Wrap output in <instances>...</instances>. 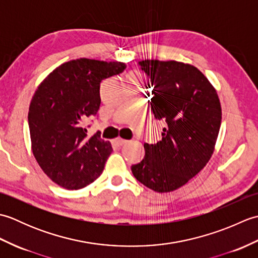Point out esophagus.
I'll use <instances>...</instances> for the list:
<instances>
[{"mask_svg":"<svg viewBox=\"0 0 258 258\" xmlns=\"http://www.w3.org/2000/svg\"><path fill=\"white\" fill-rule=\"evenodd\" d=\"M114 143L116 144V145H123V144H125V143H127V141L120 139V138H117V139L114 140Z\"/></svg>","mask_w":258,"mask_h":258,"instance_id":"34e87169","label":"esophagus"}]
</instances>
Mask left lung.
<instances>
[{
	"instance_id": "8db88e82",
	"label": "left lung",
	"mask_w": 258,
	"mask_h": 258,
	"mask_svg": "<svg viewBox=\"0 0 258 258\" xmlns=\"http://www.w3.org/2000/svg\"><path fill=\"white\" fill-rule=\"evenodd\" d=\"M139 65L152 89L151 112L165 127L160 142L144 144V158L131 169L146 187L167 193L185 185L210 161L221 127L220 98L193 65L158 59Z\"/></svg>"
}]
</instances>
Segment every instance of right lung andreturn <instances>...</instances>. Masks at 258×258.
I'll return each instance as SVG.
<instances>
[{
	"label": "right lung",
	"mask_w": 258,
	"mask_h": 258,
	"mask_svg": "<svg viewBox=\"0 0 258 258\" xmlns=\"http://www.w3.org/2000/svg\"><path fill=\"white\" fill-rule=\"evenodd\" d=\"M125 69L120 62L72 59L37 87L27 116L32 151L54 183L80 189L102 174L112 145L101 139V132L87 139L86 122L100 108L102 81Z\"/></svg>",
	"instance_id": "1"
}]
</instances>
